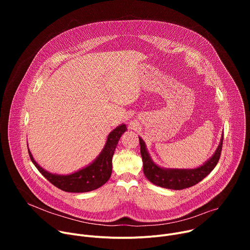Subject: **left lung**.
I'll return each instance as SVG.
<instances>
[{
  "label": "left lung",
  "instance_id": "8db88e82",
  "mask_svg": "<svg viewBox=\"0 0 250 250\" xmlns=\"http://www.w3.org/2000/svg\"><path fill=\"white\" fill-rule=\"evenodd\" d=\"M140 153L144 165V173L146 177L152 184L172 190H183L192 187L202 181L206 176H208L212 169L216 167L219 162L222 146L224 140V133L215 153L211 155L203 165L193 169H178V168H165L157 165L151 158L145 140L140 136Z\"/></svg>",
  "mask_w": 250,
  "mask_h": 250
}]
</instances>
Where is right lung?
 I'll return each instance as SVG.
<instances>
[{
    "instance_id": "obj_1",
    "label": "right lung",
    "mask_w": 250,
    "mask_h": 250,
    "mask_svg": "<svg viewBox=\"0 0 250 250\" xmlns=\"http://www.w3.org/2000/svg\"><path fill=\"white\" fill-rule=\"evenodd\" d=\"M125 130L126 125L125 124L117 126L109 133L104 148L94 161L82 169L66 175L48 172L34 160L29 149L28 154L34 166L55 187L69 193L90 192L100 188L110 179L113 169L112 158L115 154L118 142Z\"/></svg>"
}]
</instances>
